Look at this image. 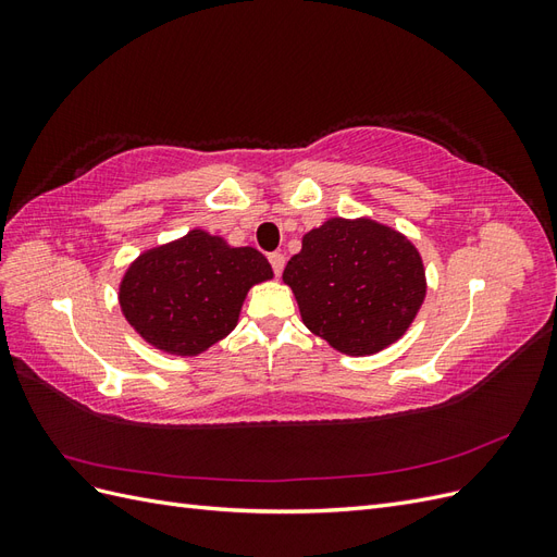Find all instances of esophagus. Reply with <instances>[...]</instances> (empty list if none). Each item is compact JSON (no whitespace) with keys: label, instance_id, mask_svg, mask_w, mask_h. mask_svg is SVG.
Returning a JSON list of instances; mask_svg holds the SVG:
<instances>
[{"label":"esophagus","instance_id":"obj_1","mask_svg":"<svg viewBox=\"0 0 557 557\" xmlns=\"http://www.w3.org/2000/svg\"><path fill=\"white\" fill-rule=\"evenodd\" d=\"M269 264H272V272L276 276H281L283 267H285V256H283V252H269Z\"/></svg>","mask_w":557,"mask_h":557}]
</instances>
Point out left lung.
<instances>
[{
    "label": "left lung",
    "mask_w": 557,
    "mask_h": 557,
    "mask_svg": "<svg viewBox=\"0 0 557 557\" xmlns=\"http://www.w3.org/2000/svg\"><path fill=\"white\" fill-rule=\"evenodd\" d=\"M305 325L348 356H372L407 332L425 299L413 244L374 221L332 218L285 264Z\"/></svg>",
    "instance_id": "1"
}]
</instances>
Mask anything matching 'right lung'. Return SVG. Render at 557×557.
I'll list each match as a JSON object with an SVG mask.
<instances>
[{
	"instance_id": "obj_1",
	"label": "right lung",
	"mask_w": 557,
	"mask_h": 557,
	"mask_svg": "<svg viewBox=\"0 0 557 557\" xmlns=\"http://www.w3.org/2000/svg\"><path fill=\"white\" fill-rule=\"evenodd\" d=\"M272 276L256 248H230L221 237L193 230L127 269L121 307L148 344L197 356L234 330L250 285Z\"/></svg>"
}]
</instances>
